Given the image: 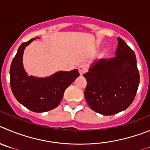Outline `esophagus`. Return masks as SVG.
<instances>
[{
	"mask_svg": "<svg viewBox=\"0 0 150 150\" xmlns=\"http://www.w3.org/2000/svg\"><path fill=\"white\" fill-rule=\"evenodd\" d=\"M87 71V67L85 64H81L78 66V72L80 73V75H83L85 72Z\"/></svg>",
	"mask_w": 150,
	"mask_h": 150,
	"instance_id": "obj_1",
	"label": "esophagus"
}]
</instances>
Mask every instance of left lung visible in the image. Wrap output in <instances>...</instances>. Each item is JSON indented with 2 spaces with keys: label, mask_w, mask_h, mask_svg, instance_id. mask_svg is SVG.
<instances>
[{
  "label": "left lung",
  "mask_w": 150,
  "mask_h": 150,
  "mask_svg": "<svg viewBox=\"0 0 150 150\" xmlns=\"http://www.w3.org/2000/svg\"><path fill=\"white\" fill-rule=\"evenodd\" d=\"M117 40L115 57L100 59L83 75L87 82L86 102L102 115H113L128 108L140 83L135 54L122 39Z\"/></svg>",
  "instance_id": "obj_1"
}]
</instances>
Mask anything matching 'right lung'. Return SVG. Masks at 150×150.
Returning <instances> with one entry per match:
<instances>
[{
    "label": "right lung",
    "instance_id": "right-lung-1",
    "mask_svg": "<svg viewBox=\"0 0 150 150\" xmlns=\"http://www.w3.org/2000/svg\"><path fill=\"white\" fill-rule=\"evenodd\" d=\"M35 39L19 46L10 66V87L15 98L29 110L42 113L55 108L63 98L66 89L79 76L78 69L60 71L43 78L28 76L22 63L24 50Z\"/></svg>",
    "mask_w": 150,
    "mask_h": 150
}]
</instances>
